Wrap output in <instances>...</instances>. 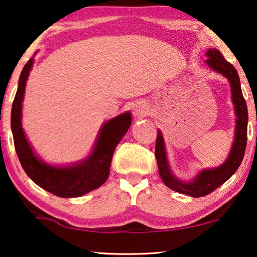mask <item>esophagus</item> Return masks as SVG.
Returning a JSON list of instances; mask_svg holds the SVG:
<instances>
[{
    "instance_id": "34e87169",
    "label": "esophagus",
    "mask_w": 257,
    "mask_h": 257,
    "mask_svg": "<svg viewBox=\"0 0 257 257\" xmlns=\"http://www.w3.org/2000/svg\"><path fill=\"white\" fill-rule=\"evenodd\" d=\"M132 112H133V116H135L136 118H144L147 116L148 107L146 104H144L143 102H138L135 104V105H133Z\"/></svg>"
}]
</instances>
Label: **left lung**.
<instances>
[{
  "instance_id": "left-lung-1",
  "label": "left lung",
  "mask_w": 257,
  "mask_h": 257,
  "mask_svg": "<svg viewBox=\"0 0 257 257\" xmlns=\"http://www.w3.org/2000/svg\"><path fill=\"white\" fill-rule=\"evenodd\" d=\"M206 65L228 80L232 92V102L235 111V135L232 144V148L221 166L211 169H204L199 172L191 181H182L172 173L169 167L168 158L165 146V140L160 130H158L155 145V158L159 167V174L163 183L174 191L184 193L191 197H203L214 191L218 187L224 184L232 175L236 172L242 162L244 151L247 145V125H248V110L241 91L240 79L233 65L225 60L222 54L215 48H210L206 52Z\"/></svg>"
}]
</instances>
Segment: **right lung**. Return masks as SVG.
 <instances>
[{
    "instance_id": "1",
    "label": "right lung",
    "mask_w": 257,
    "mask_h": 257,
    "mask_svg": "<svg viewBox=\"0 0 257 257\" xmlns=\"http://www.w3.org/2000/svg\"><path fill=\"white\" fill-rule=\"evenodd\" d=\"M33 61L35 59H30L22 70L11 109V131L15 150L24 172L44 190L62 198L83 196L101 187L109 177L113 152L131 126V112L127 111L104 122L91 153L85 159L67 166L48 165L35 153L22 127L25 85Z\"/></svg>"
}]
</instances>
